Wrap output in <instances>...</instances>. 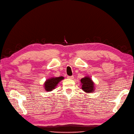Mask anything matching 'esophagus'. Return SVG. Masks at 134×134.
Instances as JSON below:
<instances>
[{
  "label": "esophagus",
  "instance_id": "1",
  "mask_svg": "<svg viewBox=\"0 0 134 134\" xmlns=\"http://www.w3.org/2000/svg\"><path fill=\"white\" fill-rule=\"evenodd\" d=\"M67 78L68 79H74V76H68Z\"/></svg>",
  "mask_w": 134,
  "mask_h": 134
}]
</instances>
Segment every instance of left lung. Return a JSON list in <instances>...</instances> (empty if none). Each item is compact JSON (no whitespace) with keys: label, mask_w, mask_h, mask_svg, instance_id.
<instances>
[{"label":"left lung","mask_w":134,"mask_h":134,"mask_svg":"<svg viewBox=\"0 0 134 134\" xmlns=\"http://www.w3.org/2000/svg\"><path fill=\"white\" fill-rule=\"evenodd\" d=\"M80 82L82 83V89L85 92L90 93L94 91V83L89 76H86L81 79Z\"/></svg>","instance_id":"obj_1"}]
</instances>
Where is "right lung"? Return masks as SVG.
I'll list each match as a JSON object with an SVG mask.
<instances>
[{
	"label": "right lung",
	"instance_id": "1",
	"mask_svg": "<svg viewBox=\"0 0 134 134\" xmlns=\"http://www.w3.org/2000/svg\"><path fill=\"white\" fill-rule=\"evenodd\" d=\"M64 79L63 76L54 77V78L48 79L44 83V89L47 92L52 91V90H54L60 81H62Z\"/></svg>",
	"mask_w": 134,
	"mask_h": 134
}]
</instances>
